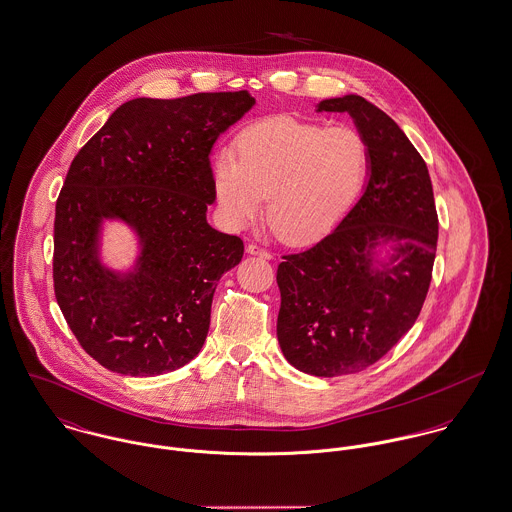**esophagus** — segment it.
I'll return each instance as SVG.
<instances>
[{"instance_id": "esophagus-1", "label": "esophagus", "mask_w": 512, "mask_h": 512, "mask_svg": "<svg viewBox=\"0 0 512 512\" xmlns=\"http://www.w3.org/2000/svg\"><path fill=\"white\" fill-rule=\"evenodd\" d=\"M246 252H248L250 256H260V258H264V260H270V258H272V254H270L268 250H264V248H260L258 244H252V242L246 246Z\"/></svg>"}]
</instances>
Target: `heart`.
<instances>
[{
  "label": "heart",
  "instance_id": "b5f03b06",
  "mask_svg": "<svg viewBox=\"0 0 512 512\" xmlns=\"http://www.w3.org/2000/svg\"><path fill=\"white\" fill-rule=\"evenodd\" d=\"M370 170L366 139L350 127L270 119L236 139V158L213 164V186L225 219L244 227L262 213L289 244L330 233L360 195Z\"/></svg>",
  "mask_w": 512,
  "mask_h": 512
}]
</instances>
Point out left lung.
<instances>
[{"instance_id": "left-lung-1", "label": "left lung", "mask_w": 512, "mask_h": 512, "mask_svg": "<svg viewBox=\"0 0 512 512\" xmlns=\"http://www.w3.org/2000/svg\"><path fill=\"white\" fill-rule=\"evenodd\" d=\"M317 111L348 113L368 142V184L321 242L278 266L279 348L299 372L336 377L381 360L419 317L432 279L438 215L426 162L401 127L360 95ZM389 243V263L376 252Z\"/></svg>"}]
</instances>
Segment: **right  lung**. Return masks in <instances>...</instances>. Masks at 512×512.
<instances>
[{
  "label": "right lung",
  "mask_w": 512,
  "mask_h": 512,
  "mask_svg": "<svg viewBox=\"0 0 512 512\" xmlns=\"http://www.w3.org/2000/svg\"><path fill=\"white\" fill-rule=\"evenodd\" d=\"M256 99L195 93L123 103L70 164L56 201L52 278L58 307L103 368L133 377L191 362L209 332L217 281L244 254L207 223L211 148ZM121 220L140 240L127 273L100 262V229Z\"/></svg>",
  "instance_id": "right-lung-1"
}]
</instances>
